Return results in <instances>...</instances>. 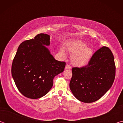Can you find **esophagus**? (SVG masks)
Here are the masks:
<instances>
[{"label": "esophagus", "instance_id": "1", "mask_svg": "<svg viewBox=\"0 0 123 123\" xmlns=\"http://www.w3.org/2000/svg\"><path fill=\"white\" fill-rule=\"evenodd\" d=\"M71 69V67H70L69 65L68 64H66V66L65 67V69Z\"/></svg>", "mask_w": 123, "mask_h": 123}]
</instances>
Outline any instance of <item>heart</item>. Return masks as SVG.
Returning a JSON list of instances; mask_svg holds the SVG:
<instances>
[{
    "label": "heart",
    "instance_id": "b5f03b06",
    "mask_svg": "<svg viewBox=\"0 0 123 123\" xmlns=\"http://www.w3.org/2000/svg\"><path fill=\"white\" fill-rule=\"evenodd\" d=\"M66 49L70 55L72 64L77 67H82L89 63L93 55V49L86 47L85 43L80 41H75L67 45ZM62 56H64L63 50L60 51Z\"/></svg>",
    "mask_w": 123,
    "mask_h": 123
}]
</instances>
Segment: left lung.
<instances>
[{"label": "left lung", "instance_id": "1", "mask_svg": "<svg viewBox=\"0 0 123 123\" xmlns=\"http://www.w3.org/2000/svg\"><path fill=\"white\" fill-rule=\"evenodd\" d=\"M115 75L113 54L109 48L103 47L93 54L87 66L72 68L70 89L79 101L93 103L109 90Z\"/></svg>", "mask_w": 123, "mask_h": 123}]
</instances>
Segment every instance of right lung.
Returning <instances> with one entry per match:
<instances>
[{
  "label": "right lung",
  "instance_id": "obj_1",
  "mask_svg": "<svg viewBox=\"0 0 123 123\" xmlns=\"http://www.w3.org/2000/svg\"><path fill=\"white\" fill-rule=\"evenodd\" d=\"M49 45V35L38 34L22 42L14 57L12 78L19 91L28 98H40L47 94L54 77L65 68V62L56 60L45 46Z\"/></svg>",
  "mask_w": 123,
  "mask_h": 123
}]
</instances>
